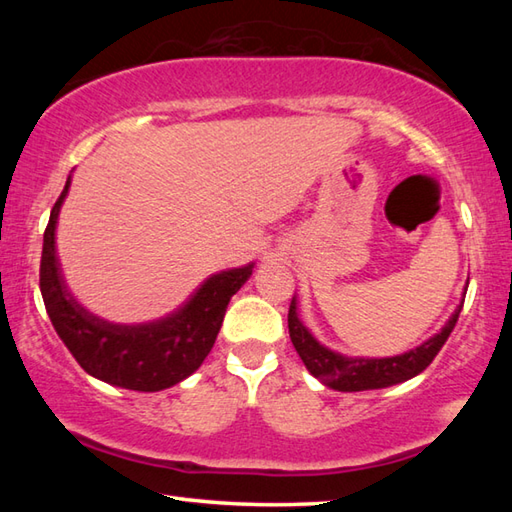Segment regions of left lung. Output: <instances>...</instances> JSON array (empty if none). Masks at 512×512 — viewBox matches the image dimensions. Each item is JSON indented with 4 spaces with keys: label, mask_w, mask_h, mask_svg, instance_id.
<instances>
[{
    "label": "left lung",
    "mask_w": 512,
    "mask_h": 512,
    "mask_svg": "<svg viewBox=\"0 0 512 512\" xmlns=\"http://www.w3.org/2000/svg\"><path fill=\"white\" fill-rule=\"evenodd\" d=\"M460 312L462 303L436 336H431L429 341L418 345L416 350L387 358H352L328 350L299 321L295 297H292L288 310V330L292 345H295L303 365L308 367V372L314 378H319L323 385L336 391H365L405 383V380L418 376L422 369H427L436 354L442 350V345L447 343L455 323H458Z\"/></svg>",
    "instance_id": "1"
}]
</instances>
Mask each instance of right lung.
I'll list each match as a JSON object with an SVG mask.
<instances>
[{
  "mask_svg": "<svg viewBox=\"0 0 512 512\" xmlns=\"http://www.w3.org/2000/svg\"><path fill=\"white\" fill-rule=\"evenodd\" d=\"M68 189L70 178L52 206L39 268L41 297L59 339L85 372L110 385L160 391L180 383L209 356L228 301L246 284L253 264L209 277L182 308L165 319L140 325L103 321L70 295L61 275L54 228Z\"/></svg>",
  "mask_w": 512,
  "mask_h": 512,
  "instance_id": "obj_1",
  "label": "right lung"
}]
</instances>
